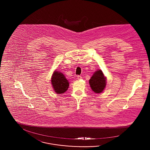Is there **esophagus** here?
<instances>
[{"instance_id":"esophagus-1","label":"esophagus","mask_w":150,"mask_h":150,"mask_svg":"<svg viewBox=\"0 0 150 150\" xmlns=\"http://www.w3.org/2000/svg\"><path fill=\"white\" fill-rule=\"evenodd\" d=\"M77 79H78V80H80V79H82V77H81V76L78 75V76H77Z\"/></svg>"}]
</instances>
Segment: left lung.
Segmentation results:
<instances>
[{
	"instance_id": "left-lung-1",
	"label": "left lung",
	"mask_w": 150,
	"mask_h": 150,
	"mask_svg": "<svg viewBox=\"0 0 150 150\" xmlns=\"http://www.w3.org/2000/svg\"><path fill=\"white\" fill-rule=\"evenodd\" d=\"M107 79L101 70L94 72L89 80L90 86L94 93H102L106 86Z\"/></svg>"
}]
</instances>
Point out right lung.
<instances>
[{"label":"right lung","mask_w":150,"mask_h":150,"mask_svg":"<svg viewBox=\"0 0 150 150\" xmlns=\"http://www.w3.org/2000/svg\"><path fill=\"white\" fill-rule=\"evenodd\" d=\"M51 84L56 93L62 94L69 88V82L64 75L60 71H54L51 78Z\"/></svg>","instance_id":"right-lung-1"}]
</instances>
